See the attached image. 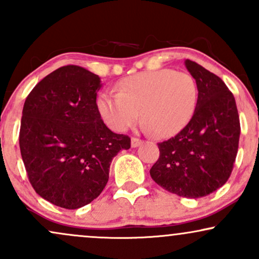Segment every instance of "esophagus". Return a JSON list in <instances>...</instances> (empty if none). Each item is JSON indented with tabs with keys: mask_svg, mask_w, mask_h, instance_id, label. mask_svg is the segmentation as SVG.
<instances>
[{
	"mask_svg": "<svg viewBox=\"0 0 259 259\" xmlns=\"http://www.w3.org/2000/svg\"><path fill=\"white\" fill-rule=\"evenodd\" d=\"M142 144V141L138 138H133L132 139V147H138Z\"/></svg>",
	"mask_w": 259,
	"mask_h": 259,
	"instance_id": "1",
	"label": "esophagus"
}]
</instances>
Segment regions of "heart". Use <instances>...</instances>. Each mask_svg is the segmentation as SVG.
I'll use <instances>...</instances> for the list:
<instances>
[{"instance_id":"1","label":"heart","mask_w":259,"mask_h":259,"mask_svg":"<svg viewBox=\"0 0 259 259\" xmlns=\"http://www.w3.org/2000/svg\"><path fill=\"white\" fill-rule=\"evenodd\" d=\"M197 102L198 86L191 74L158 69L123 79L117 94H100L96 106L114 132H126L142 114V120L154 135L169 138L189 124Z\"/></svg>"}]
</instances>
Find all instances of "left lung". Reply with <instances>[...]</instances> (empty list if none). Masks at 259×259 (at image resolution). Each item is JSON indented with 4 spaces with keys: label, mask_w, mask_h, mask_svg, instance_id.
Here are the masks:
<instances>
[{
    "label": "left lung",
    "mask_w": 259,
    "mask_h": 259,
    "mask_svg": "<svg viewBox=\"0 0 259 259\" xmlns=\"http://www.w3.org/2000/svg\"><path fill=\"white\" fill-rule=\"evenodd\" d=\"M185 65L197 82V107L180 133L159 142V158L150 174L171 194L198 198L230 178L241 129L234 95L224 81L190 59Z\"/></svg>",
    "instance_id": "8db88e82"
}]
</instances>
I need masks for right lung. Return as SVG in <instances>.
<instances>
[{
    "label": "right lung",
    "mask_w": 259,
    "mask_h": 259,
    "mask_svg": "<svg viewBox=\"0 0 259 259\" xmlns=\"http://www.w3.org/2000/svg\"><path fill=\"white\" fill-rule=\"evenodd\" d=\"M99 75L64 65L37 82L23 107L19 146L37 195L55 206L78 209L99 197L113 157L130 138L111 132L97 111Z\"/></svg>",
    "instance_id": "add662e5"
}]
</instances>
